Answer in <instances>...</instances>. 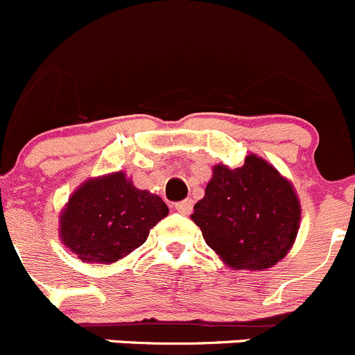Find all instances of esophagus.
Here are the masks:
<instances>
[{
	"label": "esophagus",
	"instance_id": "34e87169",
	"mask_svg": "<svg viewBox=\"0 0 355 355\" xmlns=\"http://www.w3.org/2000/svg\"><path fill=\"white\" fill-rule=\"evenodd\" d=\"M174 209H176L179 214H182V216H188L193 210V202L191 200H182V202H178L176 205H174Z\"/></svg>",
	"mask_w": 355,
	"mask_h": 355
}]
</instances>
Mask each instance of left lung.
<instances>
[{"label":"left lung","mask_w":355,"mask_h":355,"mask_svg":"<svg viewBox=\"0 0 355 355\" xmlns=\"http://www.w3.org/2000/svg\"><path fill=\"white\" fill-rule=\"evenodd\" d=\"M191 219L205 243L231 269L262 271L292 248L300 224V202L292 182L261 157L238 169L217 164Z\"/></svg>","instance_id":"1"}]
</instances>
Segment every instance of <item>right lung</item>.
<instances>
[{
    "instance_id": "add662e5",
    "label": "right lung",
    "mask_w": 355,
    "mask_h": 355,
    "mask_svg": "<svg viewBox=\"0 0 355 355\" xmlns=\"http://www.w3.org/2000/svg\"><path fill=\"white\" fill-rule=\"evenodd\" d=\"M169 214L159 195L138 189L124 173L87 179L60 216V238L83 262L110 264L141 247Z\"/></svg>"
}]
</instances>
